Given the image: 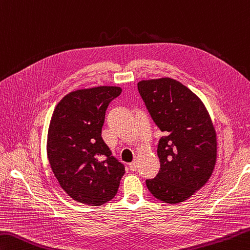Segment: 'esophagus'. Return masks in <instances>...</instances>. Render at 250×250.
Returning a JSON list of instances; mask_svg holds the SVG:
<instances>
[{"mask_svg":"<svg viewBox=\"0 0 250 250\" xmlns=\"http://www.w3.org/2000/svg\"><path fill=\"white\" fill-rule=\"evenodd\" d=\"M138 167H139L138 160H136V159H134V160H133V161H132V163L130 164V169H131L132 171H135L136 169H138Z\"/></svg>","mask_w":250,"mask_h":250,"instance_id":"1","label":"esophagus"}]
</instances>
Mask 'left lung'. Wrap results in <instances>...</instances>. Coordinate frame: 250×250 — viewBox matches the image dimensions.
<instances>
[{
  "label": "left lung",
  "instance_id": "8db88e82",
  "mask_svg": "<svg viewBox=\"0 0 250 250\" xmlns=\"http://www.w3.org/2000/svg\"><path fill=\"white\" fill-rule=\"evenodd\" d=\"M138 90L165 134L157 147L160 170L156 178L146 180V187L161 202L182 203L207 183L216 166L212 121L198 96L177 80H142Z\"/></svg>",
  "mask_w": 250,
  "mask_h": 250
}]
</instances>
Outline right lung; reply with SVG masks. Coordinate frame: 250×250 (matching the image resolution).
Wrapping results in <instances>:
<instances>
[{"mask_svg": "<svg viewBox=\"0 0 250 250\" xmlns=\"http://www.w3.org/2000/svg\"><path fill=\"white\" fill-rule=\"evenodd\" d=\"M119 86L70 92L54 109L47 133V158L62 188L81 204L101 206L116 196L125 166L102 139L109 103Z\"/></svg>", "mask_w": 250, "mask_h": 250, "instance_id": "1", "label": "right lung"}]
</instances>
